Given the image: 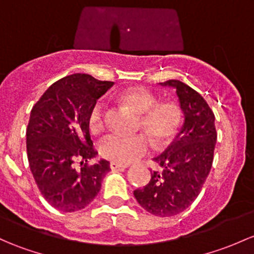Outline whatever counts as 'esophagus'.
Segmentation results:
<instances>
[{"instance_id": "1", "label": "esophagus", "mask_w": 254, "mask_h": 254, "mask_svg": "<svg viewBox=\"0 0 254 254\" xmlns=\"http://www.w3.org/2000/svg\"><path fill=\"white\" fill-rule=\"evenodd\" d=\"M109 167H111V169H120V168L125 169V168H129V164H124V163L113 161V162H111Z\"/></svg>"}]
</instances>
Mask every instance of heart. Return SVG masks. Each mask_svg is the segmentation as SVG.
I'll return each instance as SVG.
<instances>
[{"label":"heart","mask_w":254,"mask_h":254,"mask_svg":"<svg viewBox=\"0 0 254 254\" xmlns=\"http://www.w3.org/2000/svg\"><path fill=\"white\" fill-rule=\"evenodd\" d=\"M120 98L138 114H143L141 124L154 142L163 143L175 135L180 124L181 113L174 102L158 103L156 96L145 89H129L122 93ZM105 105L96 102L87 120L91 132H100L105 127ZM100 147L107 158L120 163H130L147 153L149 142L143 135L114 132L103 138Z\"/></svg>","instance_id":"1"}]
</instances>
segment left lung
Returning a JSON list of instances; mask_svg holds the SVG:
<instances>
[{"label":"left lung","instance_id":"obj_1","mask_svg":"<svg viewBox=\"0 0 254 254\" xmlns=\"http://www.w3.org/2000/svg\"><path fill=\"white\" fill-rule=\"evenodd\" d=\"M174 87L184 124L168 148L154 158L162 172L151 173L143 189L134 191L138 204L157 217H173L191 205L210 172L217 142L214 113L205 100L179 80L159 82Z\"/></svg>","mask_w":254,"mask_h":254}]
</instances>
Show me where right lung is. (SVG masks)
<instances>
[{"label": "right lung", "mask_w": 254, "mask_h": 254, "mask_svg": "<svg viewBox=\"0 0 254 254\" xmlns=\"http://www.w3.org/2000/svg\"><path fill=\"white\" fill-rule=\"evenodd\" d=\"M89 74L58 80L33 107L26 129V152L40 192L62 212L86 208L111 170L97 156L89 130V114L98 98L113 86Z\"/></svg>", "instance_id": "right-lung-1"}]
</instances>
